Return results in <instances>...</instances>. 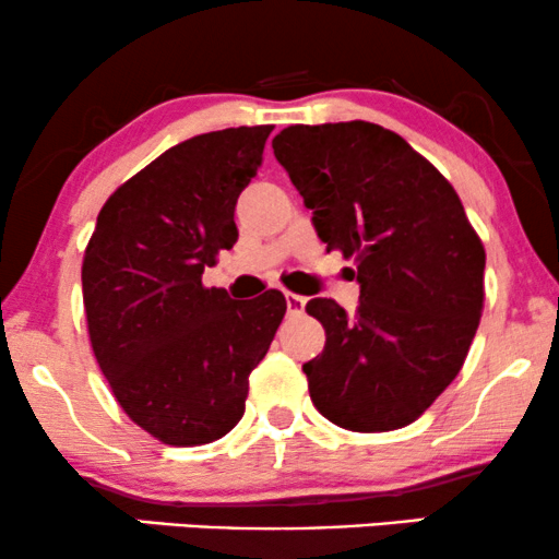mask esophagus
I'll return each mask as SVG.
<instances>
[{
	"label": "esophagus",
	"instance_id": "34e87169",
	"mask_svg": "<svg viewBox=\"0 0 559 559\" xmlns=\"http://www.w3.org/2000/svg\"><path fill=\"white\" fill-rule=\"evenodd\" d=\"M285 300H287V311L293 316H298L306 311V298L302 295H295V293H285Z\"/></svg>",
	"mask_w": 559,
	"mask_h": 559
}]
</instances>
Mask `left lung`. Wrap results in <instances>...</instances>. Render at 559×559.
Listing matches in <instances>:
<instances>
[{
  "label": "left lung",
  "instance_id": "obj_1",
  "mask_svg": "<svg viewBox=\"0 0 559 559\" xmlns=\"http://www.w3.org/2000/svg\"><path fill=\"white\" fill-rule=\"evenodd\" d=\"M272 147L362 293L355 316L308 300L326 332L302 365L311 402L344 430L412 425L459 376L485 308V246L456 189L378 123H295Z\"/></svg>",
  "mask_w": 559,
  "mask_h": 559
}]
</instances>
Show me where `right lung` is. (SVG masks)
Returning <instances> with one entry per match:
<instances>
[{
  "mask_svg": "<svg viewBox=\"0 0 559 559\" xmlns=\"http://www.w3.org/2000/svg\"><path fill=\"white\" fill-rule=\"evenodd\" d=\"M272 127L191 136L103 204L82 259L95 360L129 419L165 445H204L243 417L285 295L233 300L204 266L238 240L236 202L264 160Z\"/></svg>",
  "mask_w": 559,
  "mask_h": 559,
  "instance_id": "1",
  "label": "right lung"
}]
</instances>
